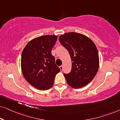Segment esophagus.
<instances>
[{
  "label": "esophagus",
  "instance_id": "esophagus-1",
  "mask_svg": "<svg viewBox=\"0 0 120 120\" xmlns=\"http://www.w3.org/2000/svg\"><path fill=\"white\" fill-rule=\"evenodd\" d=\"M60 70L62 71V70H63V65H61V66H60Z\"/></svg>",
  "mask_w": 120,
  "mask_h": 120
}]
</instances>
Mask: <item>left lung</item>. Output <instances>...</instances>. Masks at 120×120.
<instances>
[{
	"mask_svg": "<svg viewBox=\"0 0 120 120\" xmlns=\"http://www.w3.org/2000/svg\"><path fill=\"white\" fill-rule=\"evenodd\" d=\"M59 40L68 51L71 60V71L64 74L67 83L74 88L86 86L99 68V56L94 42L85 35L74 32L60 35Z\"/></svg>",
	"mask_w": 120,
	"mask_h": 120,
	"instance_id": "left-lung-1",
	"label": "left lung"
}]
</instances>
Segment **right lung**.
<instances>
[{
	"instance_id": "right-lung-1",
	"label": "right lung",
	"mask_w": 120,
	"mask_h": 120,
	"mask_svg": "<svg viewBox=\"0 0 120 120\" xmlns=\"http://www.w3.org/2000/svg\"><path fill=\"white\" fill-rule=\"evenodd\" d=\"M55 35H44L29 41L21 56V68L25 79L37 89L52 87L56 75L60 71L56 65L51 50L56 42Z\"/></svg>"
}]
</instances>
